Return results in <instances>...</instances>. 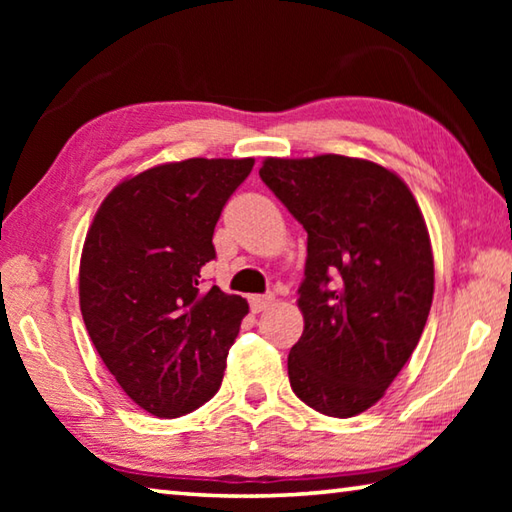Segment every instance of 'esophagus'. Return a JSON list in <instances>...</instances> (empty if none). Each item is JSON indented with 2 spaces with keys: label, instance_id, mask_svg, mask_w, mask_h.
<instances>
[{
  "label": "esophagus",
  "instance_id": "1",
  "mask_svg": "<svg viewBox=\"0 0 512 512\" xmlns=\"http://www.w3.org/2000/svg\"><path fill=\"white\" fill-rule=\"evenodd\" d=\"M273 293H264V296H253L250 298V309H253V314H259V311H266L268 307L273 305Z\"/></svg>",
  "mask_w": 512,
  "mask_h": 512
}]
</instances>
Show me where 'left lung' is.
Segmentation results:
<instances>
[{"label":"left lung","instance_id":"obj_1","mask_svg":"<svg viewBox=\"0 0 512 512\" xmlns=\"http://www.w3.org/2000/svg\"><path fill=\"white\" fill-rule=\"evenodd\" d=\"M259 178L307 230L291 388L318 413L352 418L384 397L427 325V223L404 180L370 160L266 158Z\"/></svg>","mask_w":512,"mask_h":512}]
</instances>
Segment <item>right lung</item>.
<instances>
[{
	"mask_svg": "<svg viewBox=\"0 0 512 512\" xmlns=\"http://www.w3.org/2000/svg\"><path fill=\"white\" fill-rule=\"evenodd\" d=\"M253 158H189L121 180L94 214L79 300L101 361L158 418L192 413L219 391L248 302L203 289L223 205Z\"/></svg>",
	"mask_w": 512,
	"mask_h": 512,
	"instance_id": "1",
	"label": "right lung"
}]
</instances>
